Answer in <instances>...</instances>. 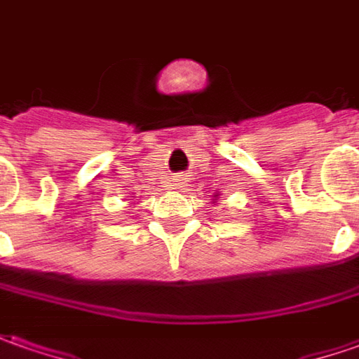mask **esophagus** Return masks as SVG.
Here are the masks:
<instances>
[{"mask_svg":"<svg viewBox=\"0 0 359 359\" xmlns=\"http://www.w3.org/2000/svg\"><path fill=\"white\" fill-rule=\"evenodd\" d=\"M185 185H187V177L185 175H175L174 180H172V187L174 189H182Z\"/></svg>","mask_w":359,"mask_h":359,"instance_id":"1","label":"esophagus"}]
</instances>
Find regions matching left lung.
<instances>
[{"instance_id": "obj_1", "label": "left lung", "mask_w": 359, "mask_h": 359, "mask_svg": "<svg viewBox=\"0 0 359 359\" xmlns=\"http://www.w3.org/2000/svg\"><path fill=\"white\" fill-rule=\"evenodd\" d=\"M215 197H217V195H215Z\"/></svg>"}]
</instances>
